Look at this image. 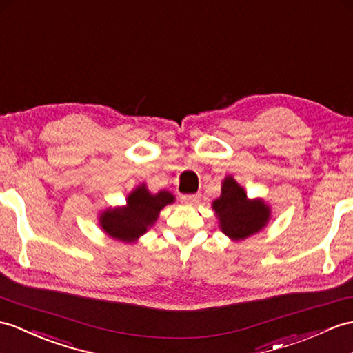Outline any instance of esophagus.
Masks as SVG:
<instances>
[{
	"label": "esophagus",
	"instance_id": "34e87169",
	"mask_svg": "<svg viewBox=\"0 0 353 353\" xmlns=\"http://www.w3.org/2000/svg\"><path fill=\"white\" fill-rule=\"evenodd\" d=\"M181 199H183V202H185V203L194 205V203L199 202V199H201V194H199V193H196V194H183V196H181Z\"/></svg>",
	"mask_w": 353,
	"mask_h": 353
}]
</instances>
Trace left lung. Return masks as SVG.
<instances>
[{
	"label": "left lung",
	"mask_w": 353,
	"mask_h": 353,
	"mask_svg": "<svg viewBox=\"0 0 353 353\" xmlns=\"http://www.w3.org/2000/svg\"><path fill=\"white\" fill-rule=\"evenodd\" d=\"M223 234L232 239H244L259 232L270 219V208L262 201H248L243 187L232 176L225 178L221 196L214 201Z\"/></svg>",
	"instance_id": "1"
}]
</instances>
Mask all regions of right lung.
<instances>
[{
  "label": "right lung",
  "mask_w": 353,
  "mask_h": 353,
  "mask_svg": "<svg viewBox=\"0 0 353 353\" xmlns=\"http://www.w3.org/2000/svg\"><path fill=\"white\" fill-rule=\"evenodd\" d=\"M172 202L174 196L169 192L151 194L147 190V185L142 184L127 197L124 208L103 212L100 225L109 236L124 243H132L154 225L163 206Z\"/></svg>",
  "instance_id": "right-lung-1"
}]
</instances>
